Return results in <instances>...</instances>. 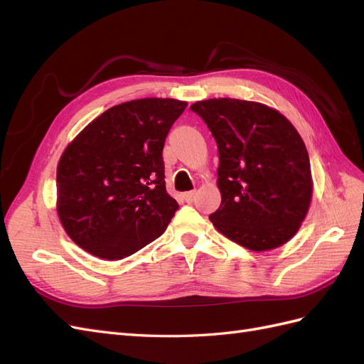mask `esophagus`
<instances>
[{
	"mask_svg": "<svg viewBox=\"0 0 364 364\" xmlns=\"http://www.w3.org/2000/svg\"><path fill=\"white\" fill-rule=\"evenodd\" d=\"M194 199H196V191H188V193L183 194V200H185L186 203L194 202Z\"/></svg>",
	"mask_w": 364,
	"mask_h": 364,
	"instance_id": "34e87169",
	"label": "esophagus"
}]
</instances>
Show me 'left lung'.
<instances>
[{
  "instance_id": "1",
  "label": "left lung",
  "mask_w": 364,
  "mask_h": 364,
  "mask_svg": "<svg viewBox=\"0 0 364 364\" xmlns=\"http://www.w3.org/2000/svg\"><path fill=\"white\" fill-rule=\"evenodd\" d=\"M217 142L222 203L209 215L229 240L262 252L297 232L313 194L310 158L290 121L274 109L235 98L191 105Z\"/></svg>"
}]
</instances>
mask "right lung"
I'll use <instances>...</instances> for the list:
<instances>
[{
  "instance_id": "obj_1",
  "label": "right lung",
  "mask_w": 364,
  "mask_h": 364,
  "mask_svg": "<svg viewBox=\"0 0 364 364\" xmlns=\"http://www.w3.org/2000/svg\"><path fill=\"white\" fill-rule=\"evenodd\" d=\"M186 103L141 98L107 109L65 149L58 214L77 246L123 259L167 229L178 202L165 190L162 149Z\"/></svg>"
}]
</instances>
